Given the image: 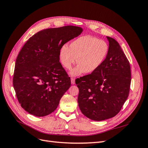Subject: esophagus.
<instances>
[{
    "label": "esophagus",
    "mask_w": 148,
    "mask_h": 148,
    "mask_svg": "<svg viewBox=\"0 0 148 148\" xmlns=\"http://www.w3.org/2000/svg\"><path fill=\"white\" fill-rule=\"evenodd\" d=\"M71 83L72 84H75V79L73 78H71Z\"/></svg>",
    "instance_id": "34e87169"
}]
</instances>
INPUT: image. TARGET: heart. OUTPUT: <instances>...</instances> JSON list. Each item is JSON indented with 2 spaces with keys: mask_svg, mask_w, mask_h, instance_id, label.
<instances>
[{
  "mask_svg": "<svg viewBox=\"0 0 148 148\" xmlns=\"http://www.w3.org/2000/svg\"><path fill=\"white\" fill-rule=\"evenodd\" d=\"M109 47L103 40L90 35L79 37L71 42L69 47L62 46L59 51L61 64L67 70L77 62L79 64L70 75L78 77L86 73L91 74L99 69L108 56Z\"/></svg>",
  "mask_w": 148,
  "mask_h": 148,
  "instance_id": "obj_1",
  "label": "heart"
}]
</instances>
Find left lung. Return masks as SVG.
I'll list each match as a JSON object with an SVG mask.
<instances>
[{
  "instance_id": "1",
  "label": "left lung",
  "mask_w": 148,
  "mask_h": 148,
  "mask_svg": "<svg viewBox=\"0 0 148 148\" xmlns=\"http://www.w3.org/2000/svg\"><path fill=\"white\" fill-rule=\"evenodd\" d=\"M109 51L93 73L76 79L78 106L91 120L102 121L117 115L127 99L131 84L130 65L118 42L107 36Z\"/></svg>"
}]
</instances>
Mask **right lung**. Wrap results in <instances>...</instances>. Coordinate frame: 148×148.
Instances as JSON below:
<instances>
[{
    "label": "right lung",
    "instance_id": "right-lung-1",
    "mask_svg": "<svg viewBox=\"0 0 148 148\" xmlns=\"http://www.w3.org/2000/svg\"><path fill=\"white\" fill-rule=\"evenodd\" d=\"M83 31L75 26L43 29L21 49L13 84L18 101L29 114L44 117L57 109L71 86L70 78L60 63V49Z\"/></svg>",
    "mask_w": 148,
    "mask_h": 148
}]
</instances>
